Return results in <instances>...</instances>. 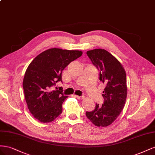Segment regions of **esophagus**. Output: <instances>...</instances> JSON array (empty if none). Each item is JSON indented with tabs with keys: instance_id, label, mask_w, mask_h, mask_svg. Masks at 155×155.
<instances>
[{
	"instance_id": "esophagus-1",
	"label": "esophagus",
	"mask_w": 155,
	"mask_h": 155,
	"mask_svg": "<svg viewBox=\"0 0 155 155\" xmlns=\"http://www.w3.org/2000/svg\"><path fill=\"white\" fill-rule=\"evenodd\" d=\"M74 97H76L78 99H80V100H82L84 98V96H78V95H74Z\"/></svg>"
}]
</instances>
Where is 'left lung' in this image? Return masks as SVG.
<instances>
[{"label": "left lung", "instance_id": "8db88e82", "mask_svg": "<svg viewBox=\"0 0 155 155\" xmlns=\"http://www.w3.org/2000/svg\"><path fill=\"white\" fill-rule=\"evenodd\" d=\"M88 57L100 70L99 80L106 84L103 91L104 103L96 104L94 110L86 115L97 127H107L121 112L127 96L126 72L116 57L102 48L87 51Z\"/></svg>", "mask_w": 155, "mask_h": 155}]
</instances>
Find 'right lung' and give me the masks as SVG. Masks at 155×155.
<instances>
[{"label":"right lung","instance_id":"obj_1","mask_svg":"<svg viewBox=\"0 0 155 155\" xmlns=\"http://www.w3.org/2000/svg\"><path fill=\"white\" fill-rule=\"evenodd\" d=\"M82 54L81 51L52 48L38 55L26 69L23 87L26 104L33 117L41 123L52 122L62 112L68 96L63 88L52 86L61 82V72Z\"/></svg>","mask_w":155,"mask_h":155}]
</instances>
